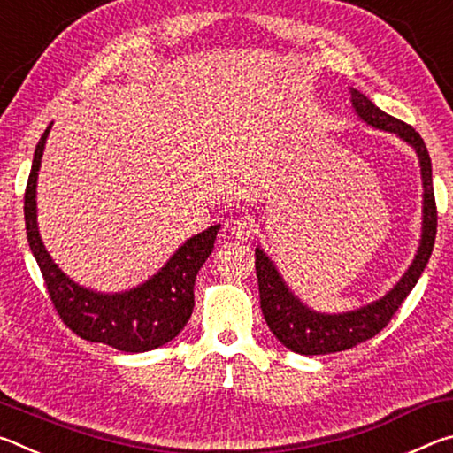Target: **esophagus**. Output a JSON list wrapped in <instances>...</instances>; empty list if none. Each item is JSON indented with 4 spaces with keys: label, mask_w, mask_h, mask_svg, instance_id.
I'll return each instance as SVG.
<instances>
[{
    "label": "esophagus",
    "mask_w": 453,
    "mask_h": 453,
    "mask_svg": "<svg viewBox=\"0 0 453 453\" xmlns=\"http://www.w3.org/2000/svg\"><path fill=\"white\" fill-rule=\"evenodd\" d=\"M227 229H229V234H232L235 240H240V242L250 240V235L254 234V227H251V221L248 218L234 219L232 224L227 226Z\"/></svg>",
    "instance_id": "34e87169"
}]
</instances>
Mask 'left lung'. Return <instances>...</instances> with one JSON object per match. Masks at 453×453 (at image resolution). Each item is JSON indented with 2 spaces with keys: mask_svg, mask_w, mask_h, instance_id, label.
I'll list each match as a JSON object with an SVG mask.
<instances>
[{
  "mask_svg": "<svg viewBox=\"0 0 453 453\" xmlns=\"http://www.w3.org/2000/svg\"><path fill=\"white\" fill-rule=\"evenodd\" d=\"M351 107L364 124L375 129L394 134L416 151L419 159L421 172V188H424V202H421V235L419 245L413 262L400 278V281L381 296L380 300L365 303L362 308L342 311V313H326L316 311L303 303L294 291L289 289L286 280L272 257L265 254L262 245L256 248V273L259 286V303H262L264 318L270 326L272 334L286 346L288 349L302 356H326L356 348L375 334H380L388 321L392 319L397 308L403 303L405 297L416 286L419 275L424 273L426 265L432 256L435 232H438V211H435L434 197V181H432V159L424 140L411 126L403 121L388 116L381 111L370 97L362 91L349 88Z\"/></svg>",
  "mask_w": 453,
  "mask_h": 453,
  "instance_id": "left-lung-1",
  "label": "left lung"
}]
</instances>
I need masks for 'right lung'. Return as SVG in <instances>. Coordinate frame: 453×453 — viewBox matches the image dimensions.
I'll return each instance as SVG.
<instances>
[{
    "label": "right lung",
    "instance_id": "add662e5",
    "mask_svg": "<svg viewBox=\"0 0 453 453\" xmlns=\"http://www.w3.org/2000/svg\"><path fill=\"white\" fill-rule=\"evenodd\" d=\"M50 129L51 124L35 145L24 213L29 250L40 265L51 303L64 324L88 342L105 343L127 354H142L164 346L186 327L194 311L196 275L211 256L219 224L191 235L173 251L162 270L132 289L105 294L80 286L53 262L37 227V172L42 167Z\"/></svg>",
    "mask_w": 453,
    "mask_h": 453
}]
</instances>
